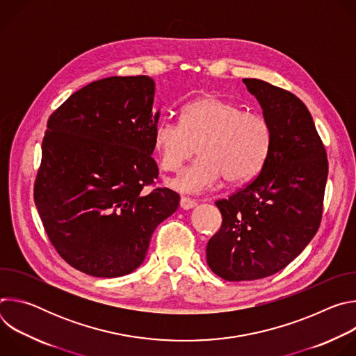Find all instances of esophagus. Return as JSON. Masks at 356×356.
<instances>
[{
    "label": "esophagus",
    "instance_id": "34e87169",
    "mask_svg": "<svg viewBox=\"0 0 356 356\" xmlns=\"http://www.w3.org/2000/svg\"><path fill=\"white\" fill-rule=\"evenodd\" d=\"M195 206H197V201L195 200H193L190 197H181L180 198V207L183 210H190V209H193Z\"/></svg>",
    "mask_w": 356,
    "mask_h": 356
}]
</instances>
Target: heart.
<instances>
[{
	"label": "heart",
	"instance_id": "b5f03b06",
	"mask_svg": "<svg viewBox=\"0 0 356 356\" xmlns=\"http://www.w3.org/2000/svg\"><path fill=\"white\" fill-rule=\"evenodd\" d=\"M154 150L163 170H177L193 156L200 158L181 170L170 184L187 193L211 188L221 177L242 183L264 168L272 146V127L257 111L217 95L200 97L186 104L181 121L165 120L154 131Z\"/></svg>",
	"mask_w": 356,
	"mask_h": 356
}]
</instances>
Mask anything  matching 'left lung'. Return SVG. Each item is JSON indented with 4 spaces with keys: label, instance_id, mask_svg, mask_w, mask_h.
I'll return each mask as SVG.
<instances>
[{
    "label": "left lung",
    "instance_id": "left-lung-1",
    "mask_svg": "<svg viewBox=\"0 0 356 356\" xmlns=\"http://www.w3.org/2000/svg\"><path fill=\"white\" fill-rule=\"evenodd\" d=\"M272 127L261 173L228 198L207 243L210 269L228 282L257 280L286 268L318 231L328 176L327 152L313 117L293 92L243 79Z\"/></svg>",
    "mask_w": 356,
    "mask_h": 356
}]
</instances>
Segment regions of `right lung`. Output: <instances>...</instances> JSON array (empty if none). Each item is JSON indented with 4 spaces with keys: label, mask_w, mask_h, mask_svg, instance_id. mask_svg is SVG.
Returning a JSON list of instances; mask_svg holds the SVG:
<instances>
[{
    "label": "right lung",
    "mask_w": 356,
    "mask_h": 356,
    "mask_svg": "<svg viewBox=\"0 0 356 356\" xmlns=\"http://www.w3.org/2000/svg\"><path fill=\"white\" fill-rule=\"evenodd\" d=\"M147 76L87 84L49 117L33 198L59 255L95 277L139 268L152 234L179 207L152 158L159 111Z\"/></svg>",
    "instance_id": "1"
}]
</instances>
